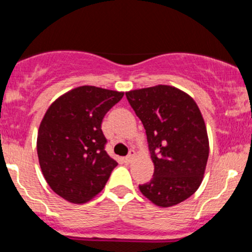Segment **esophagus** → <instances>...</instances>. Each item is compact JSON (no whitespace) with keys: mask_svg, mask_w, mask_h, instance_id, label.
<instances>
[{"mask_svg":"<svg viewBox=\"0 0 252 252\" xmlns=\"http://www.w3.org/2000/svg\"><path fill=\"white\" fill-rule=\"evenodd\" d=\"M134 158H135V150L132 149V150H130L129 155L126 156V158H124V161H126V163H130L132 160H134Z\"/></svg>","mask_w":252,"mask_h":252,"instance_id":"34e87169","label":"esophagus"}]
</instances>
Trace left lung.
<instances>
[{
  "instance_id": "1",
  "label": "left lung",
  "mask_w": 252,
  "mask_h": 252,
  "mask_svg": "<svg viewBox=\"0 0 252 252\" xmlns=\"http://www.w3.org/2000/svg\"><path fill=\"white\" fill-rule=\"evenodd\" d=\"M146 129L154 175L141 193L161 207L180 204L200 186L209 158L204 118L193 98L169 85L126 94Z\"/></svg>"
}]
</instances>
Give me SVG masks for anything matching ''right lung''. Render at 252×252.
<instances>
[{"mask_svg":"<svg viewBox=\"0 0 252 252\" xmlns=\"http://www.w3.org/2000/svg\"><path fill=\"white\" fill-rule=\"evenodd\" d=\"M123 92L79 86L51 104L37 132L42 174L65 200L83 204L105 186L117 162L105 152L103 118Z\"/></svg>","mask_w":252,"mask_h":252,"instance_id":"obj_1","label":"right lung"}]
</instances>
